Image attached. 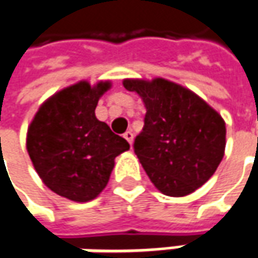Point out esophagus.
I'll return each mask as SVG.
<instances>
[{
    "label": "esophagus",
    "instance_id": "esophagus-1",
    "mask_svg": "<svg viewBox=\"0 0 258 258\" xmlns=\"http://www.w3.org/2000/svg\"><path fill=\"white\" fill-rule=\"evenodd\" d=\"M124 138L128 141L130 144H133V140H134V134H133V131H125V133H124Z\"/></svg>",
    "mask_w": 258,
    "mask_h": 258
}]
</instances>
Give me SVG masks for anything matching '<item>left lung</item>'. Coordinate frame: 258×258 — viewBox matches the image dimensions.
<instances>
[{
  "mask_svg": "<svg viewBox=\"0 0 258 258\" xmlns=\"http://www.w3.org/2000/svg\"><path fill=\"white\" fill-rule=\"evenodd\" d=\"M146 105L134 151L151 182L165 196L182 197L216 173L226 150V122L188 88L164 78L122 81Z\"/></svg>",
  "mask_w": 258,
  "mask_h": 258,
  "instance_id": "1",
  "label": "left lung"
}]
</instances>
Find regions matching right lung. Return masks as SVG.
I'll return each instance as SVG.
<instances>
[{"mask_svg": "<svg viewBox=\"0 0 258 258\" xmlns=\"http://www.w3.org/2000/svg\"><path fill=\"white\" fill-rule=\"evenodd\" d=\"M110 81H80L38 108L27 133V151L42 182L77 203L94 200L110 180L114 160L130 144L97 120L95 107Z\"/></svg>", "mask_w": 258, "mask_h": 258, "instance_id": "1", "label": "right lung"}]
</instances>
